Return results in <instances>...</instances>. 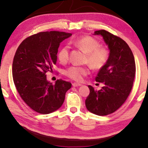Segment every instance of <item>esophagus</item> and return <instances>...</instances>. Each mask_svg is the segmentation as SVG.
Wrapping results in <instances>:
<instances>
[{
  "instance_id": "obj_1",
  "label": "esophagus",
  "mask_w": 148,
  "mask_h": 148,
  "mask_svg": "<svg viewBox=\"0 0 148 148\" xmlns=\"http://www.w3.org/2000/svg\"><path fill=\"white\" fill-rule=\"evenodd\" d=\"M82 84L77 83H72V86H73L74 87H77V86H82Z\"/></svg>"
}]
</instances>
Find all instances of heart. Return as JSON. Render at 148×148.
<instances>
[{
  "instance_id": "obj_1",
  "label": "heart",
  "mask_w": 148,
  "mask_h": 148,
  "mask_svg": "<svg viewBox=\"0 0 148 148\" xmlns=\"http://www.w3.org/2000/svg\"><path fill=\"white\" fill-rule=\"evenodd\" d=\"M72 43L87 54L88 64L94 69H100L106 64L108 58V51L105 47H101L99 42L94 38L90 36H84L74 40ZM58 58L60 62L65 64L69 59V47L64 45L60 49L58 53ZM89 74L87 67L73 66L65 71V74L71 79L82 82L83 77Z\"/></svg>"
}]
</instances>
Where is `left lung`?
Here are the masks:
<instances>
[{"label": "left lung", "mask_w": 148, "mask_h": 148, "mask_svg": "<svg viewBox=\"0 0 148 148\" xmlns=\"http://www.w3.org/2000/svg\"><path fill=\"white\" fill-rule=\"evenodd\" d=\"M93 34L103 37L110 53L106 64L95 77L104 86L95 90L88 85L90 94L85 105L92 114L104 116L116 111L128 97L135 78V62L132 50L121 38L105 30L96 31Z\"/></svg>", "instance_id": "obj_1"}]
</instances>
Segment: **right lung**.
<instances>
[{
	"label": "right lung",
	"instance_id": "add662e5",
	"mask_svg": "<svg viewBox=\"0 0 148 148\" xmlns=\"http://www.w3.org/2000/svg\"><path fill=\"white\" fill-rule=\"evenodd\" d=\"M71 36L65 32H41L27 38L16 51L12 65L14 85L24 102L39 114L59 109L71 88V83L62 79L53 85L45 74L56 65L60 43Z\"/></svg>",
	"mask_w": 148,
	"mask_h": 148
}]
</instances>
